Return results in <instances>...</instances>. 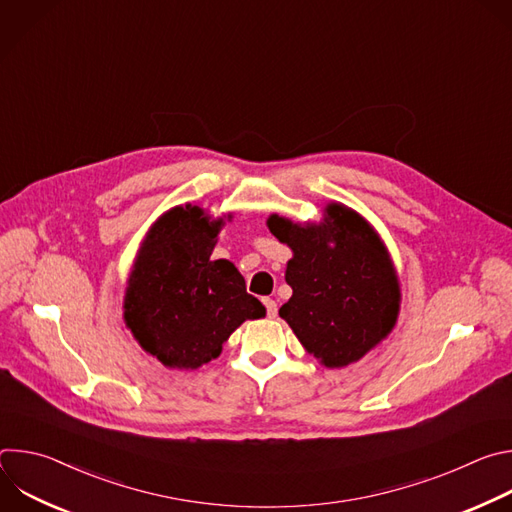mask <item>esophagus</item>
Masks as SVG:
<instances>
[{
    "mask_svg": "<svg viewBox=\"0 0 512 512\" xmlns=\"http://www.w3.org/2000/svg\"><path fill=\"white\" fill-rule=\"evenodd\" d=\"M263 304H265V308H267V316H269V318H275V316H277V304H275L271 298H265Z\"/></svg>",
    "mask_w": 512,
    "mask_h": 512,
    "instance_id": "obj_1",
    "label": "esophagus"
}]
</instances>
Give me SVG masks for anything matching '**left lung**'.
<instances>
[{
  "mask_svg": "<svg viewBox=\"0 0 512 512\" xmlns=\"http://www.w3.org/2000/svg\"><path fill=\"white\" fill-rule=\"evenodd\" d=\"M324 223L294 225L271 214L267 227L294 251L285 281L294 296L279 316L324 367L356 362L395 326L401 291L391 259L362 216L328 204Z\"/></svg>",
  "mask_w": 512,
  "mask_h": 512,
  "instance_id": "left-lung-1",
  "label": "left lung"
}]
</instances>
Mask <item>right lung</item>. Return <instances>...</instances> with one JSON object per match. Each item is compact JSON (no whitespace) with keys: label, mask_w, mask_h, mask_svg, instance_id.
Segmentation results:
<instances>
[{"label":"right lung","mask_w":512,"mask_h":512,"mask_svg":"<svg viewBox=\"0 0 512 512\" xmlns=\"http://www.w3.org/2000/svg\"><path fill=\"white\" fill-rule=\"evenodd\" d=\"M223 218L200 206L166 212L150 231L125 291V324L145 352L170 369H198L245 320L265 316L227 259L212 261Z\"/></svg>","instance_id":"obj_1"}]
</instances>
